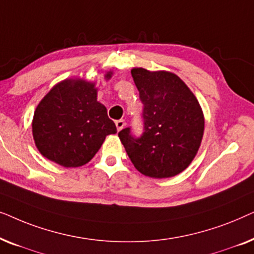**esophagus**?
<instances>
[{
    "label": "esophagus",
    "instance_id": "34e87169",
    "mask_svg": "<svg viewBox=\"0 0 254 254\" xmlns=\"http://www.w3.org/2000/svg\"><path fill=\"white\" fill-rule=\"evenodd\" d=\"M125 125H126V121L124 119H120V120H117L116 121V126H117V129L118 131H120L123 128L125 127Z\"/></svg>",
    "mask_w": 254,
    "mask_h": 254
}]
</instances>
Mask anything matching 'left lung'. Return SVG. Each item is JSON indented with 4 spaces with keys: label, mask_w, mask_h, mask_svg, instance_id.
<instances>
[{
    "label": "left lung",
    "mask_w": 254,
    "mask_h": 254,
    "mask_svg": "<svg viewBox=\"0 0 254 254\" xmlns=\"http://www.w3.org/2000/svg\"><path fill=\"white\" fill-rule=\"evenodd\" d=\"M130 72L143 104V133L135 137L128 127L118 135L142 175L157 179L177 176L200 148L204 129L200 104L176 74L144 68Z\"/></svg>",
    "instance_id": "obj_1"
}]
</instances>
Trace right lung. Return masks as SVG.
Listing matches in <instances>:
<instances>
[{
	"instance_id": "add662e5",
	"label": "right lung",
	"mask_w": 254,
	"mask_h": 254,
	"mask_svg": "<svg viewBox=\"0 0 254 254\" xmlns=\"http://www.w3.org/2000/svg\"><path fill=\"white\" fill-rule=\"evenodd\" d=\"M111 76L109 71L105 78ZM32 133L41 155L64 168H77L91 161L117 127L97 102L95 83L74 78L58 83L38 104Z\"/></svg>"
}]
</instances>
